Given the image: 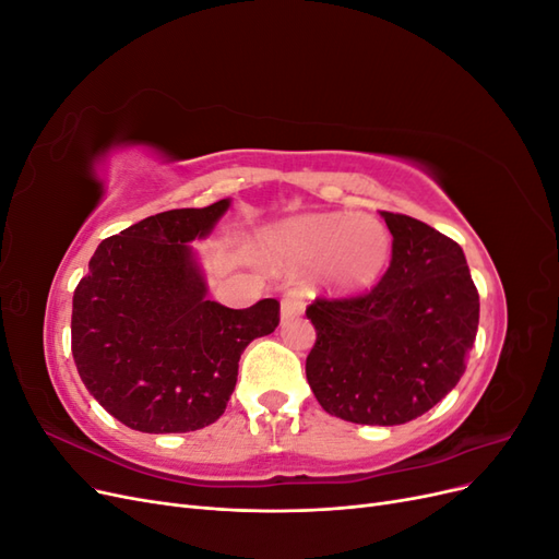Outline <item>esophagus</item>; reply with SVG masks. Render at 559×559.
<instances>
[{
	"mask_svg": "<svg viewBox=\"0 0 559 559\" xmlns=\"http://www.w3.org/2000/svg\"><path fill=\"white\" fill-rule=\"evenodd\" d=\"M302 298L298 294H286L282 298V306H280V317L282 321H292L294 317H298L302 312Z\"/></svg>",
	"mask_w": 559,
	"mask_h": 559,
	"instance_id": "1",
	"label": "esophagus"
}]
</instances>
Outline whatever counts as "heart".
I'll return each mask as SVG.
<instances>
[{"label":"heart","mask_w":559,"mask_h":559,"mask_svg":"<svg viewBox=\"0 0 559 559\" xmlns=\"http://www.w3.org/2000/svg\"><path fill=\"white\" fill-rule=\"evenodd\" d=\"M261 257L282 273L317 267V280L329 294L357 296L384 275L392 238L370 214H300L267 230Z\"/></svg>","instance_id":"b5f03b06"}]
</instances>
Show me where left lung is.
I'll return each mask as SVG.
<instances>
[{"label": "left lung", "instance_id": "obj_1", "mask_svg": "<svg viewBox=\"0 0 559 559\" xmlns=\"http://www.w3.org/2000/svg\"><path fill=\"white\" fill-rule=\"evenodd\" d=\"M380 216L394 238L392 265L370 294L308 308L317 343L306 376L329 415L396 427L464 376L480 300L460 245L413 216Z\"/></svg>", "mask_w": 559, "mask_h": 559}]
</instances>
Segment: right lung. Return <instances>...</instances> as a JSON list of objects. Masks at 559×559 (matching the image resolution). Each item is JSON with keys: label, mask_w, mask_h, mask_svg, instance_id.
<instances>
[{"label": "right lung", "mask_w": 559, "mask_h": 559, "mask_svg": "<svg viewBox=\"0 0 559 559\" xmlns=\"http://www.w3.org/2000/svg\"><path fill=\"white\" fill-rule=\"evenodd\" d=\"M230 202L160 212L111 235L76 286V370L95 401L134 431L210 427L230 401L245 347L280 324L275 298L247 310L207 298L191 242L210 238Z\"/></svg>", "instance_id": "1"}]
</instances>
